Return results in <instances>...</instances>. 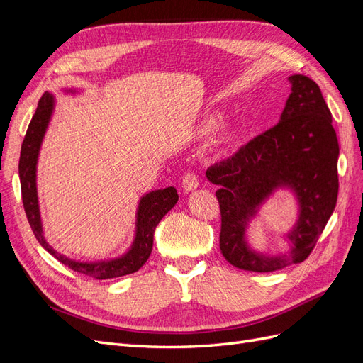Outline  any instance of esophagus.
<instances>
[{
	"instance_id": "obj_1",
	"label": "esophagus",
	"mask_w": 363,
	"mask_h": 363,
	"mask_svg": "<svg viewBox=\"0 0 363 363\" xmlns=\"http://www.w3.org/2000/svg\"><path fill=\"white\" fill-rule=\"evenodd\" d=\"M182 188L184 192H192L199 188V179H196V175L194 172H188L184 175Z\"/></svg>"
}]
</instances>
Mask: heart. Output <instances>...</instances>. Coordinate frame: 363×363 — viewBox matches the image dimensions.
Wrapping results in <instances>:
<instances>
[{"mask_svg":"<svg viewBox=\"0 0 363 363\" xmlns=\"http://www.w3.org/2000/svg\"><path fill=\"white\" fill-rule=\"evenodd\" d=\"M216 125V118L215 116H208L204 123H203V131H206V133H208V131H212Z\"/></svg>","mask_w":363,"mask_h":363,"instance_id":"b5f03b06","label":"heart"}]
</instances>
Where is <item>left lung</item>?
Returning a JSON list of instances; mask_svg holds the SVG:
<instances>
[{
	"label": "left lung",
	"mask_w": 363,
	"mask_h": 363,
	"mask_svg": "<svg viewBox=\"0 0 363 363\" xmlns=\"http://www.w3.org/2000/svg\"><path fill=\"white\" fill-rule=\"evenodd\" d=\"M289 82L279 123L206 171L208 182L219 186V248L239 269L272 272L306 260L337 201L339 144L332 113L309 77L295 74ZM279 187L296 194L301 213L289 234L290 255L268 257L247 245L245 232L257 207Z\"/></svg>",
	"instance_id": "left-lung-1"
}]
</instances>
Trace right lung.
<instances>
[{
  "instance_id": "right-lung-1",
  "label": "right lung",
  "mask_w": 363,
  "mask_h": 363,
  "mask_svg": "<svg viewBox=\"0 0 363 363\" xmlns=\"http://www.w3.org/2000/svg\"><path fill=\"white\" fill-rule=\"evenodd\" d=\"M52 111L54 96L45 92L38 103L36 113L33 115L30 121L23 147H21V192H23L24 211L33 233H35L39 244L45 248L51 256L56 257L59 262L63 263V265H67L72 271L84 274V276L94 277L96 280H106L136 272L148 260L151 255L152 238H155V230L160 223V219L171 211L175 203L179 201L177 191H175L172 186H169V188L152 191L142 196L136 213V236L133 240V245H131V248L125 255L116 259H108L101 262H77L74 259L60 255V252H57L47 242L45 236H43L36 189V164L39 157V150L42 145V139L45 136Z\"/></svg>"
}]
</instances>
